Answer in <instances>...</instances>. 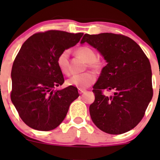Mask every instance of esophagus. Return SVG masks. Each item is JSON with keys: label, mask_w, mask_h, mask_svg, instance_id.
I'll return each mask as SVG.
<instances>
[{"label": "esophagus", "mask_w": 160, "mask_h": 160, "mask_svg": "<svg viewBox=\"0 0 160 160\" xmlns=\"http://www.w3.org/2000/svg\"><path fill=\"white\" fill-rule=\"evenodd\" d=\"M78 92L80 94H82V93L85 92H86V89H78Z\"/></svg>", "instance_id": "esophagus-1"}]
</instances>
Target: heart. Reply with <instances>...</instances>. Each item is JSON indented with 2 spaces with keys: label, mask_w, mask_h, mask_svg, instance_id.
I'll return each instance as SVG.
<instances>
[{
  "label": "heart",
  "mask_w": 160,
  "mask_h": 160,
  "mask_svg": "<svg viewBox=\"0 0 160 160\" xmlns=\"http://www.w3.org/2000/svg\"><path fill=\"white\" fill-rule=\"evenodd\" d=\"M78 55L87 62L89 68L98 71L102 67V63L100 60L96 58V53L91 47L82 46L79 47L77 50ZM69 50L65 49L58 55L57 58V65L58 68L64 74H70L69 68ZM96 80V77L92 72H85L80 74H75L68 79L67 83L69 86H76L79 89H85L93 84Z\"/></svg>",
  "instance_id": "heart-1"
}]
</instances>
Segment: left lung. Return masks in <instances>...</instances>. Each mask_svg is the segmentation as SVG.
<instances>
[{
  "instance_id": "1",
  "label": "left lung",
  "mask_w": 160,
  "mask_h": 160,
  "mask_svg": "<svg viewBox=\"0 0 160 160\" xmlns=\"http://www.w3.org/2000/svg\"><path fill=\"white\" fill-rule=\"evenodd\" d=\"M85 42L98 49L108 62L93 86L92 120L106 133L128 132L142 120L153 97L149 59L136 42L122 34H86L81 43ZM104 90L113 95L106 96Z\"/></svg>"
}]
</instances>
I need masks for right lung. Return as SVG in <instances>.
I'll return each instance as SVG.
<instances>
[{
    "label": "right lung",
    "mask_w": 160,
    "mask_h": 160,
    "mask_svg": "<svg viewBox=\"0 0 160 160\" xmlns=\"http://www.w3.org/2000/svg\"><path fill=\"white\" fill-rule=\"evenodd\" d=\"M83 33L49 30L33 34L25 40L12 64L10 98L20 118L29 127L50 131L59 126L71 102L78 98V89L55 87L65 82L57 65L62 51L74 47Z\"/></svg>",
    "instance_id": "1"
}]
</instances>
